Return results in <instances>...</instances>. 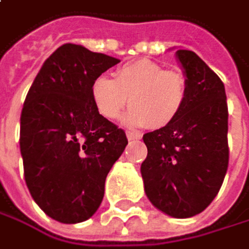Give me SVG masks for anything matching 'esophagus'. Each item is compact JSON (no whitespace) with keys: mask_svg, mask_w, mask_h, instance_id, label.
I'll use <instances>...</instances> for the list:
<instances>
[{"mask_svg":"<svg viewBox=\"0 0 249 249\" xmlns=\"http://www.w3.org/2000/svg\"><path fill=\"white\" fill-rule=\"evenodd\" d=\"M127 139H128L130 142H133V140H140V134L133 133V131H128V133H127Z\"/></svg>","mask_w":249,"mask_h":249,"instance_id":"1","label":"esophagus"}]
</instances>
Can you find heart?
<instances>
[{
	"label": "heart",
	"mask_w": 249,
	"mask_h": 249,
	"mask_svg": "<svg viewBox=\"0 0 249 249\" xmlns=\"http://www.w3.org/2000/svg\"><path fill=\"white\" fill-rule=\"evenodd\" d=\"M90 96L96 110L106 119H116L130 99L125 122L159 130L172 124L184 109L188 84L178 71L165 70L150 59H137L118 68L115 80L96 77Z\"/></svg>",
	"instance_id": "heart-1"
}]
</instances>
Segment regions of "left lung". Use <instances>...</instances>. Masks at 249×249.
Instances as JSON below:
<instances>
[{"mask_svg": "<svg viewBox=\"0 0 249 249\" xmlns=\"http://www.w3.org/2000/svg\"><path fill=\"white\" fill-rule=\"evenodd\" d=\"M188 96L168 127L143 136L144 191L160 212L187 219L201 213L217 196L229 163L228 103L219 75L193 51L178 49Z\"/></svg>", "mask_w": 249, "mask_h": 249, "instance_id": "1", "label": "left lung"}]
</instances>
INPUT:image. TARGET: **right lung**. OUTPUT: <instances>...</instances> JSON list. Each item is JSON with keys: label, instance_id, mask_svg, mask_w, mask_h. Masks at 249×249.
<instances>
[{"label": "right lung", "instance_id": "obj_1", "mask_svg": "<svg viewBox=\"0 0 249 249\" xmlns=\"http://www.w3.org/2000/svg\"><path fill=\"white\" fill-rule=\"evenodd\" d=\"M119 59L81 45L59 46L42 65L20 118L24 179L36 204L53 220L91 217L105 179L128 144L125 131L94 107L90 87Z\"/></svg>", "mask_w": 249, "mask_h": 249}]
</instances>
